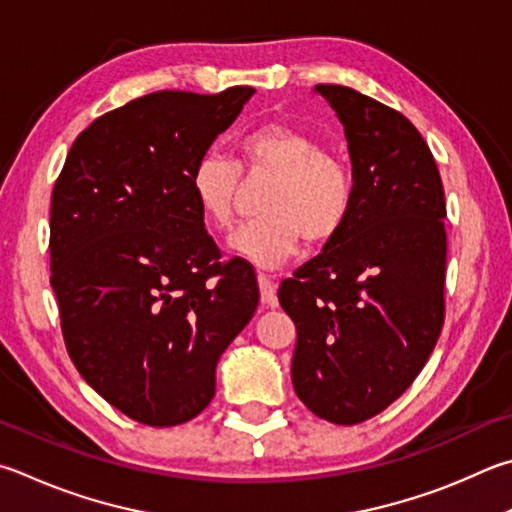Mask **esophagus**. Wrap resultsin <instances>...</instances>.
Segmentation results:
<instances>
[{"label": "esophagus", "mask_w": 512, "mask_h": 512, "mask_svg": "<svg viewBox=\"0 0 512 512\" xmlns=\"http://www.w3.org/2000/svg\"><path fill=\"white\" fill-rule=\"evenodd\" d=\"M257 284H259V297H262V304H264V306H271V309H275V306H277L275 282H273L268 275L259 273V275H257Z\"/></svg>", "instance_id": "obj_1"}]
</instances>
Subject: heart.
Wrapping results in <instances>:
<instances>
[{
    "label": "heart",
    "mask_w": 512,
    "mask_h": 512,
    "mask_svg": "<svg viewBox=\"0 0 512 512\" xmlns=\"http://www.w3.org/2000/svg\"><path fill=\"white\" fill-rule=\"evenodd\" d=\"M237 164L246 174L275 176L266 194L264 219L239 226L230 237L232 253L259 268H280L302 239L324 244L336 237L351 212L349 167L327 152L309 129L268 123L248 132L237 145ZM239 168L226 156L208 152L190 172L192 201L203 224L226 230L235 217Z\"/></svg>",
    "instance_id": "heart-1"
}]
</instances>
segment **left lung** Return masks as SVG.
Segmentation results:
<instances>
[{
    "mask_svg": "<svg viewBox=\"0 0 512 512\" xmlns=\"http://www.w3.org/2000/svg\"><path fill=\"white\" fill-rule=\"evenodd\" d=\"M345 127L353 203L336 237L282 282L297 329L291 378L309 410L356 425L392 405L439 340L445 194L430 147L396 109L315 85Z\"/></svg>",
    "mask_w": 512,
    "mask_h": 512,
    "instance_id": "obj_1",
    "label": "left lung"
}]
</instances>
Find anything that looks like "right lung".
Masks as SVG:
<instances>
[{"mask_svg":"<svg viewBox=\"0 0 512 512\" xmlns=\"http://www.w3.org/2000/svg\"><path fill=\"white\" fill-rule=\"evenodd\" d=\"M253 87L156 91L96 118L51 197V286L80 376L138 423L206 410L215 369L259 302L255 273L219 248L190 172Z\"/></svg>","mask_w":512,"mask_h":512,"instance_id":"1","label":"right lung"}]
</instances>
